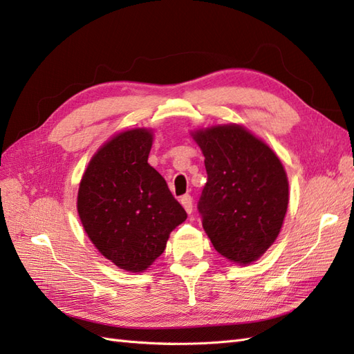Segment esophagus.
<instances>
[{"instance_id":"esophagus-1","label":"esophagus","mask_w":354,"mask_h":354,"mask_svg":"<svg viewBox=\"0 0 354 354\" xmlns=\"http://www.w3.org/2000/svg\"><path fill=\"white\" fill-rule=\"evenodd\" d=\"M179 202H181V204H183L185 212L190 214L192 209H193V199H192L190 194H184V196H181V199H179Z\"/></svg>"}]
</instances>
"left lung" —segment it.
I'll list each match as a JSON object with an SVG mask.
<instances>
[{
    "mask_svg": "<svg viewBox=\"0 0 354 354\" xmlns=\"http://www.w3.org/2000/svg\"><path fill=\"white\" fill-rule=\"evenodd\" d=\"M193 138L207 169L198 202L202 227L217 252L248 265L280 234L289 202L283 164L272 149L239 124L196 131Z\"/></svg>",
    "mask_w": 354,
    "mask_h": 354,
    "instance_id": "8db88e82",
    "label": "left lung"
}]
</instances>
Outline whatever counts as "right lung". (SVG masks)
Returning <instances> with one entry per match:
<instances>
[{
  "label": "right lung",
  "mask_w": 354,
  "mask_h": 354,
  "mask_svg": "<svg viewBox=\"0 0 354 354\" xmlns=\"http://www.w3.org/2000/svg\"><path fill=\"white\" fill-rule=\"evenodd\" d=\"M153 135L124 131L97 152L82 176L77 212L102 255L129 272H142L187 219L165 179L147 162Z\"/></svg>",
  "instance_id": "obj_1"
}]
</instances>
